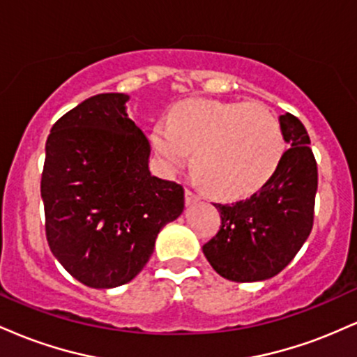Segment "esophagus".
<instances>
[{
    "mask_svg": "<svg viewBox=\"0 0 357 357\" xmlns=\"http://www.w3.org/2000/svg\"><path fill=\"white\" fill-rule=\"evenodd\" d=\"M184 199H186V204H188V206H190V204L198 203L202 198H199L198 195H195V192H192V191L186 190V191H184Z\"/></svg>",
    "mask_w": 357,
    "mask_h": 357,
    "instance_id": "1",
    "label": "esophagus"
}]
</instances>
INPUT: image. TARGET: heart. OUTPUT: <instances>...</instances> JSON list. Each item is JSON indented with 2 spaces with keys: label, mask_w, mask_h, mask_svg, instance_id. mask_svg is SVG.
<instances>
[{
  "label": "heart",
  "mask_w": 357,
  "mask_h": 357,
  "mask_svg": "<svg viewBox=\"0 0 357 357\" xmlns=\"http://www.w3.org/2000/svg\"><path fill=\"white\" fill-rule=\"evenodd\" d=\"M151 147L169 173L190 162L204 186L223 198L257 191L275 174L285 153L278 119L248 102H178L169 121L151 130Z\"/></svg>",
  "instance_id": "b5f03b06"
}]
</instances>
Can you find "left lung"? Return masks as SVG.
Returning a JSON list of instances; mask_svg holds the SVG:
<instances>
[{"mask_svg":"<svg viewBox=\"0 0 357 357\" xmlns=\"http://www.w3.org/2000/svg\"><path fill=\"white\" fill-rule=\"evenodd\" d=\"M289 149L275 174L252 196L215 204L221 227L203 253L231 282L267 280L282 272L309 238L314 223L317 165L304 124L287 112L278 117Z\"/></svg>","mask_w":357,"mask_h":357,"instance_id":"8db88e82","label":"left lung"}]
</instances>
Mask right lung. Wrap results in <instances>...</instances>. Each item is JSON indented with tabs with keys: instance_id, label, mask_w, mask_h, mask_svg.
<instances>
[{
	"instance_id": "add662e5",
	"label": "right lung",
	"mask_w": 357,
	"mask_h": 357,
	"mask_svg": "<svg viewBox=\"0 0 357 357\" xmlns=\"http://www.w3.org/2000/svg\"><path fill=\"white\" fill-rule=\"evenodd\" d=\"M126 93H99L55 122L45 146L42 199L52 253L92 289L132 280L159 231L184 210L181 184L151 174V146Z\"/></svg>"
}]
</instances>
